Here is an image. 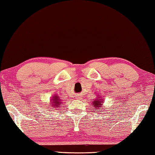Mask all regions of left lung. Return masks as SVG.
<instances>
[{"label": "left lung", "mask_w": 155, "mask_h": 155, "mask_svg": "<svg viewBox=\"0 0 155 155\" xmlns=\"http://www.w3.org/2000/svg\"><path fill=\"white\" fill-rule=\"evenodd\" d=\"M92 104L95 107V110H98L99 108H100V109H102L101 108V100H97V101H94L93 102H92ZM97 111H99V110H97Z\"/></svg>", "instance_id": "obj_1"}]
</instances>
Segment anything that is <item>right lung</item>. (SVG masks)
<instances>
[{
	"label": "right lung",
	"mask_w": 155,
	"mask_h": 155,
	"mask_svg": "<svg viewBox=\"0 0 155 155\" xmlns=\"http://www.w3.org/2000/svg\"><path fill=\"white\" fill-rule=\"evenodd\" d=\"M59 98H59V97L55 96L54 98V99H51V100H53V101H54V102L51 103V104H52V105H51V106L57 107V106H59V105H61L60 104H61L60 100Z\"/></svg>",
	"instance_id": "obj_1"
}]
</instances>
